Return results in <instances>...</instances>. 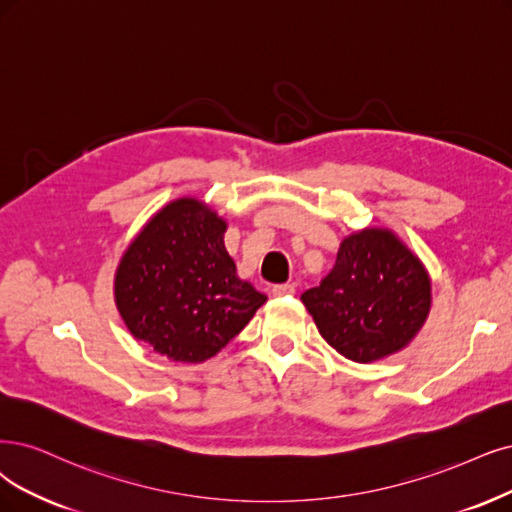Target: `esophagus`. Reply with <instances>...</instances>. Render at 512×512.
I'll list each match as a JSON object with an SVG mask.
<instances>
[{
  "label": "esophagus",
  "mask_w": 512,
  "mask_h": 512,
  "mask_svg": "<svg viewBox=\"0 0 512 512\" xmlns=\"http://www.w3.org/2000/svg\"><path fill=\"white\" fill-rule=\"evenodd\" d=\"M270 293H272V297H287V295H295V287L293 285H272V289H270Z\"/></svg>",
  "instance_id": "1"
}]
</instances>
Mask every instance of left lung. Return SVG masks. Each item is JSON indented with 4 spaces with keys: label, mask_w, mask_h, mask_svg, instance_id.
I'll use <instances>...</instances> for the list:
<instances>
[{
    "label": "left lung",
    "mask_w": 512,
    "mask_h": 512,
    "mask_svg": "<svg viewBox=\"0 0 512 512\" xmlns=\"http://www.w3.org/2000/svg\"><path fill=\"white\" fill-rule=\"evenodd\" d=\"M301 301L325 342L354 363L403 350L430 312V276L394 232L367 227L342 240L333 270Z\"/></svg>",
    "instance_id": "8db88e82"
}]
</instances>
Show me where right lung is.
Listing matches in <instances>:
<instances>
[{
    "label": "right lung",
    "mask_w": 512,
    "mask_h": 512,
    "mask_svg": "<svg viewBox=\"0 0 512 512\" xmlns=\"http://www.w3.org/2000/svg\"><path fill=\"white\" fill-rule=\"evenodd\" d=\"M227 223L196 198L168 202L128 244L113 282L139 342L177 363H204L249 325L266 295L238 278Z\"/></svg>",
    "instance_id": "add662e5"
}]
</instances>
